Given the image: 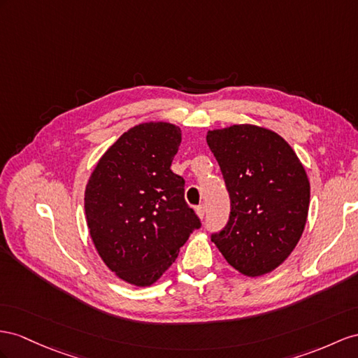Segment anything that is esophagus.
I'll return each instance as SVG.
<instances>
[{"label":"esophagus","instance_id":"34e87169","mask_svg":"<svg viewBox=\"0 0 358 358\" xmlns=\"http://www.w3.org/2000/svg\"><path fill=\"white\" fill-rule=\"evenodd\" d=\"M196 215H198L201 219H203V217L206 216V207H204L203 204L196 207Z\"/></svg>","mask_w":358,"mask_h":358}]
</instances>
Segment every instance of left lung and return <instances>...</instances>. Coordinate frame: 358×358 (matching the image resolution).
<instances>
[{"mask_svg":"<svg viewBox=\"0 0 358 358\" xmlns=\"http://www.w3.org/2000/svg\"><path fill=\"white\" fill-rule=\"evenodd\" d=\"M230 195V216L212 242L234 269L260 277L278 268L304 231L310 182L281 136L257 125L207 133Z\"/></svg>","mask_w":358,"mask_h":358,"instance_id":"1","label":"left lung"}]
</instances>
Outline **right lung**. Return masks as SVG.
Listing matches in <instances>:
<instances>
[{
    "instance_id": "add662e5",
    "label": "right lung",
    "mask_w": 358,
    "mask_h": 358,
    "mask_svg": "<svg viewBox=\"0 0 358 358\" xmlns=\"http://www.w3.org/2000/svg\"><path fill=\"white\" fill-rule=\"evenodd\" d=\"M180 143L176 125H136L99 159L86 186L87 227L99 257L134 286L157 281L201 227L185 199V178L171 171Z\"/></svg>"
}]
</instances>
